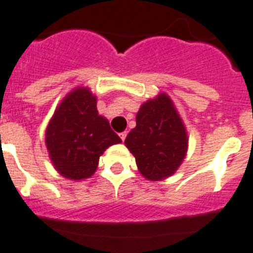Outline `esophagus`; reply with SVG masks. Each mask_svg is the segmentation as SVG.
I'll list each match as a JSON object with an SVG mask.
<instances>
[{
  "label": "esophagus",
  "mask_w": 253,
  "mask_h": 253,
  "mask_svg": "<svg viewBox=\"0 0 253 253\" xmlns=\"http://www.w3.org/2000/svg\"><path fill=\"white\" fill-rule=\"evenodd\" d=\"M126 136H127V131H123V132L120 133V137L122 139V141L126 140Z\"/></svg>",
  "instance_id": "obj_1"
}]
</instances>
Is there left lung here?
<instances>
[{
    "instance_id": "obj_1",
    "label": "left lung",
    "mask_w": 253,
    "mask_h": 253,
    "mask_svg": "<svg viewBox=\"0 0 253 253\" xmlns=\"http://www.w3.org/2000/svg\"><path fill=\"white\" fill-rule=\"evenodd\" d=\"M125 143L147 179L160 180L174 174L186 156L187 133L166 94L141 105L136 114V127Z\"/></svg>"
}]
</instances>
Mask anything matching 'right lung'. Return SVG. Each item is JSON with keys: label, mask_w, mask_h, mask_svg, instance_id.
Listing matches in <instances>:
<instances>
[{"label": "right lung", "mask_w": 253, "mask_h": 253, "mask_svg": "<svg viewBox=\"0 0 253 253\" xmlns=\"http://www.w3.org/2000/svg\"><path fill=\"white\" fill-rule=\"evenodd\" d=\"M45 140L55 169L74 180L91 176L106 148L122 141L108 120L98 116L96 97L87 88L74 89L61 102Z\"/></svg>", "instance_id": "add662e5"}]
</instances>
